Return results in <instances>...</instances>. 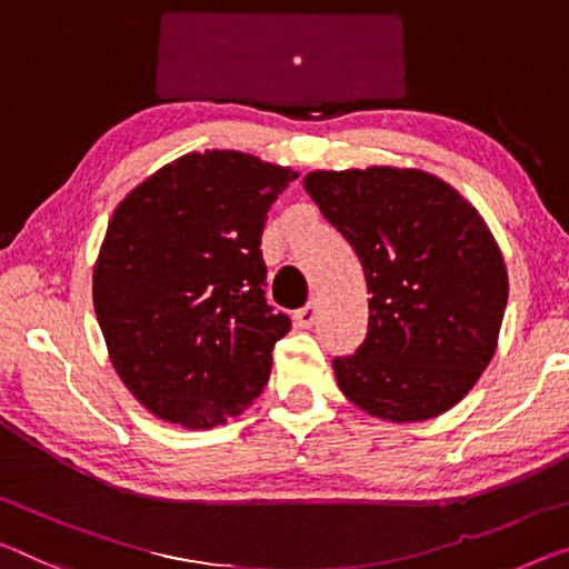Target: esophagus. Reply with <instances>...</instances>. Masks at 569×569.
Segmentation results:
<instances>
[{
    "mask_svg": "<svg viewBox=\"0 0 569 569\" xmlns=\"http://www.w3.org/2000/svg\"><path fill=\"white\" fill-rule=\"evenodd\" d=\"M317 319H319V306H317V301H309L303 306V309H299L293 313V321L299 323L301 329H311L313 323H317Z\"/></svg>",
    "mask_w": 569,
    "mask_h": 569,
    "instance_id": "1",
    "label": "esophagus"
}]
</instances>
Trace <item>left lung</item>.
Instances as JSON below:
<instances>
[{"label":"left lung","instance_id":"obj_1","mask_svg":"<svg viewBox=\"0 0 569 569\" xmlns=\"http://www.w3.org/2000/svg\"><path fill=\"white\" fill-rule=\"evenodd\" d=\"M303 189L357 252L372 293L365 341L333 359L341 395L398 426L443 415L499 347L509 273L489 224L422 169H317Z\"/></svg>","mask_w":569,"mask_h":569}]
</instances>
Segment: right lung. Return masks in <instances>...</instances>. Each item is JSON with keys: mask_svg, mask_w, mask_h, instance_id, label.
Instances as JSON below:
<instances>
[{"mask_svg": "<svg viewBox=\"0 0 569 569\" xmlns=\"http://www.w3.org/2000/svg\"><path fill=\"white\" fill-rule=\"evenodd\" d=\"M291 167L236 149L192 151L131 189L93 266L108 357L159 420L210 430L263 392L291 329L266 303V212Z\"/></svg>", "mask_w": 569, "mask_h": 569, "instance_id": "1", "label": "right lung"}]
</instances>
